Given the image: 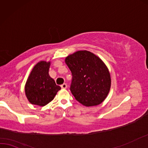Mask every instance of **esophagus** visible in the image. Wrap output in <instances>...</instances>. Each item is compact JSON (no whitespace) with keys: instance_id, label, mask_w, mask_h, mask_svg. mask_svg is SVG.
<instances>
[{"instance_id":"1","label":"esophagus","mask_w":148,"mask_h":148,"mask_svg":"<svg viewBox=\"0 0 148 148\" xmlns=\"http://www.w3.org/2000/svg\"><path fill=\"white\" fill-rule=\"evenodd\" d=\"M61 87H62V89H66V88H67V84L66 83H64L61 85Z\"/></svg>"}]
</instances>
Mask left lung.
<instances>
[{
  "instance_id": "1",
  "label": "left lung",
  "mask_w": 148,
  "mask_h": 148,
  "mask_svg": "<svg viewBox=\"0 0 148 148\" xmlns=\"http://www.w3.org/2000/svg\"><path fill=\"white\" fill-rule=\"evenodd\" d=\"M65 62L72 74L70 90L75 99L86 107L101 103L111 88V76L105 63L86 50L69 55Z\"/></svg>"
}]
</instances>
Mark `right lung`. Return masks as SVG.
Returning <instances> with one entry per match:
<instances>
[{"instance_id": "1", "label": "right lung", "mask_w": 148, "mask_h": 148, "mask_svg": "<svg viewBox=\"0 0 148 148\" xmlns=\"http://www.w3.org/2000/svg\"><path fill=\"white\" fill-rule=\"evenodd\" d=\"M51 62L40 61L32 69L25 84V94L29 103L45 106L61 89L49 76Z\"/></svg>"}]
</instances>
